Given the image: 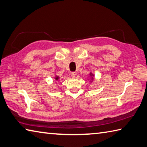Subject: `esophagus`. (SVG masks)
Wrapping results in <instances>:
<instances>
[{
  "instance_id": "34e87169",
  "label": "esophagus",
  "mask_w": 147,
  "mask_h": 147,
  "mask_svg": "<svg viewBox=\"0 0 147 147\" xmlns=\"http://www.w3.org/2000/svg\"><path fill=\"white\" fill-rule=\"evenodd\" d=\"M76 76H77V73H76V72H71V77L75 78V77H76Z\"/></svg>"
}]
</instances>
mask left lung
Here are the masks:
<instances>
[{
    "label": "left lung",
    "mask_w": 147,
    "mask_h": 147,
    "mask_svg": "<svg viewBox=\"0 0 147 147\" xmlns=\"http://www.w3.org/2000/svg\"><path fill=\"white\" fill-rule=\"evenodd\" d=\"M89 76H90L91 79H89V80H90V82H92V81H93V80H94V74H92V72H90V73H89Z\"/></svg>",
    "instance_id": "left-lung-1"
}]
</instances>
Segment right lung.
<instances>
[{
  "label": "right lung",
  "mask_w": 147,
  "mask_h": 147,
  "mask_svg": "<svg viewBox=\"0 0 147 147\" xmlns=\"http://www.w3.org/2000/svg\"><path fill=\"white\" fill-rule=\"evenodd\" d=\"M55 79L56 80H58L59 79V77H58V76H56V75H55Z\"/></svg>",
  "instance_id": "1"
}]
</instances>
